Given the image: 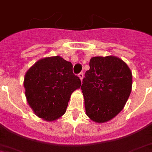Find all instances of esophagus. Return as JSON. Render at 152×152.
I'll return each instance as SVG.
<instances>
[{"mask_svg": "<svg viewBox=\"0 0 152 152\" xmlns=\"http://www.w3.org/2000/svg\"><path fill=\"white\" fill-rule=\"evenodd\" d=\"M83 76H84V74H83V72H80V73H79L78 76H79V77H80V80H81V81H82L83 79Z\"/></svg>", "mask_w": 152, "mask_h": 152, "instance_id": "1", "label": "esophagus"}]
</instances>
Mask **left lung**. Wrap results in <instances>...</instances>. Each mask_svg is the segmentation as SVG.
Returning <instances> with one entry per match:
<instances>
[{"instance_id": "1", "label": "left lung", "mask_w": 152, "mask_h": 152, "mask_svg": "<svg viewBox=\"0 0 152 152\" xmlns=\"http://www.w3.org/2000/svg\"><path fill=\"white\" fill-rule=\"evenodd\" d=\"M81 86L86 114L97 123H106L124 108L131 93L133 76L118 57L97 56L90 60Z\"/></svg>"}]
</instances>
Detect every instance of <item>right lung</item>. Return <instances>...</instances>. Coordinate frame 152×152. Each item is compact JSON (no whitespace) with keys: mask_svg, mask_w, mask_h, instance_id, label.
Returning a JSON list of instances; mask_svg holds the SVG:
<instances>
[{"mask_svg":"<svg viewBox=\"0 0 152 152\" xmlns=\"http://www.w3.org/2000/svg\"><path fill=\"white\" fill-rule=\"evenodd\" d=\"M27 102L39 118L55 121L65 114L74 91L81 81L72 72V65L61 56L38 60L25 75Z\"/></svg>","mask_w":152,"mask_h":152,"instance_id":"right-lung-1","label":"right lung"}]
</instances>
